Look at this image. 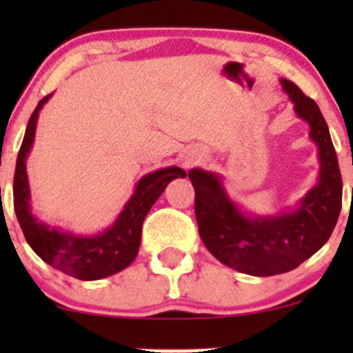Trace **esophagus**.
<instances>
[{"label":"esophagus","instance_id":"1","mask_svg":"<svg viewBox=\"0 0 353 353\" xmlns=\"http://www.w3.org/2000/svg\"><path fill=\"white\" fill-rule=\"evenodd\" d=\"M201 157H203V155L199 154V152H193V154H188V155L183 159V165H184V167H191V165H193V163L199 162V160H201Z\"/></svg>","mask_w":353,"mask_h":353}]
</instances>
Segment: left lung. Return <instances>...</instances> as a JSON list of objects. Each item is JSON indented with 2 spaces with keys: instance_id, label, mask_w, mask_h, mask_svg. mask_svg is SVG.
Returning <instances> with one entry per match:
<instances>
[{
  "instance_id": "1",
  "label": "left lung",
  "mask_w": 353,
  "mask_h": 353,
  "mask_svg": "<svg viewBox=\"0 0 353 353\" xmlns=\"http://www.w3.org/2000/svg\"><path fill=\"white\" fill-rule=\"evenodd\" d=\"M280 83L318 147V181L294 208L273 215L245 212L227 193L220 174L199 167L188 172L196 191L194 212L203 244L220 263L252 276L287 273L311 258L330 239L341 210V176L328 124L297 85L285 78Z\"/></svg>"
}]
</instances>
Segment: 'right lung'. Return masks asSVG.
I'll list each match as a JSON object with an SVG mask.
<instances>
[{
  "label": "right lung",
  "instance_id": "add662e5",
  "mask_svg": "<svg viewBox=\"0 0 353 353\" xmlns=\"http://www.w3.org/2000/svg\"><path fill=\"white\" fill-rule=\"evenodd\" d=\"M51 95L42 99L28 119L25 137L17 157L13 179V205L22 232L35 254L52 268L92 282L116 275L134 261L141 243V225L152 206L176 177H186L181 167L157 169L141 177L133 194L124 203L112 225L95 234H78L39 220L32 212V194L27 176V157L34 147L39 112Z\"/></svg>",
  "mask_w": 353,
  "mask_h": 353
}]
</instances>
